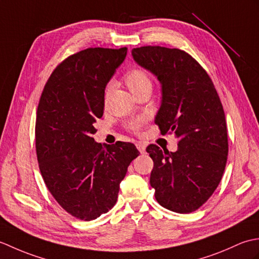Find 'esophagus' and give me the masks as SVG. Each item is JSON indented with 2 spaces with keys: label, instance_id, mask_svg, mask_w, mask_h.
Here are the masks:
<instances>
[{
  "label": "esophagus",
  "instance_id": "esophagus-1",
  "mask_svg": "<svg viewBox=\"0 0 259 259\" xmlns=\"http://www.w3.org/2000/svg\"><path fill=\"white\" fill-rule=\"evenodd\" d=\"M137 148H138V150L140 151V153L146 152V146L142 144V142H138V144H137Z\"/></svg>",
  "mask_w": 259,
  "mask_h": 259
}]
</instances>
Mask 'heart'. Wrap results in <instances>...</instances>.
<instances>
[{"mask_svg": "<svg viewBox=\"0 0 259 259\" xmlns=\"http://www.w3.org/2000/svg\"><path fill=\"white\" fill-rule=\"evenodd\" d=\"M124 81L125 84L128 87V89L130 90V92L136 93L140 91L141 89H145V88H151L152 82L145 71L139 70V69H134L130 70L129 72H126V74L124 75ZM142 124H144V120L142 119H137L133 122H130L128 128L134 130V131H138L141 129Z\"/></svg>", "mask_w": 259, "mask_h": 259, "instance_id": "b5f03b06", "label": "heart"}]
</instances>
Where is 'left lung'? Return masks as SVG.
<instances>
[{
    "label": "left lung",
    "instance_id": "left-lung-1",
    "mask_svg": "<svg viewBox=\"0 0 259 259\" xmlns=\"http://www.w3.org/2000/svg\"><path fill=\"white\" fill-rule=\"evenodd\" d=\"M135 62L156 76L161 104L155 122L161 134L178 138L175 152L147 148L153 160L150 185L157 201L169 210H197L221 183L228 155L227 126L221 99L201 65L185 51L141 47Z\"/></svg>",
    "mask_w": 259,
    "mask_h": 259
}]
</instances>
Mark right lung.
I'll use <instances>...</instances> for the list:
<instances>
[{
  "mask_svg": "<svg viewBox=\"0 0 259 259\" xmlns=\"http://www.w3.org/2000/svg\"><path fill=\"white\" fill-rule=\"evenodd\" d=\"M126 48H91L59 64L38 102L35 147L43 180L60 206L82 221L108 212L117 202L120 183L139 151L134 144H98L104 90Z\"/></svg>",
  "mask_w": 259,
  "mask_h": 259,
  "instance_id": "right-lung-1",
  "label": "right lung"
}]
</instances>
